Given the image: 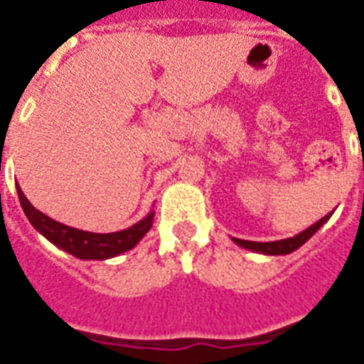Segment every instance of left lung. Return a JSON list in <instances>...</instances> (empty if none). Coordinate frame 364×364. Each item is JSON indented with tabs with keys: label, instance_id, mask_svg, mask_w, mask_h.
<instances>
[{
	"label": "left lung",
	"instance_id": "8db88e82",
	"mask_svg": "<svg viewBox=\"0 0 364 364\" xmlns=\"http://www.w3.org/2000/svg\"><path fill=\"white\" fill-rule=\"evenodd\" d=\"M334 211H331V213H327V215L323 217V219H319L317 223H314L311 227H308L306 230H302V232H299L296 236H293V238H285V240H277V242H249V240H240V238H232V242L236 243V245H240V247L243 249H249V251H253V253H260V255H289L293 253V251H296V249L300 247V245H304L308 240L314 236V234L319 230V228L325 225V223L331 219V215H333Z\"/></svg>",
	"mask_w": 364,
	"mask_h": 364
}]
</instances>
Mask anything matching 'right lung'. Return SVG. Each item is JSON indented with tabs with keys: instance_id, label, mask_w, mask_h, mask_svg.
I'll return each instance as SVG.
<instances>
[{
	"instance_id": "obj_1",
	"label": "right lung",
	"mask_w": 364,
	"mask_h": 364,
	"mask_svg": "<svg viewBox=\"0 0 364 364\" xmlns=\"http://www.w3.org/2000/svg\"><path fill=\"white\" fill-rule=\"evenodd\" d=\"M16 193H18L20 205H22L28 221L31 223V227L36 228L39 234H43L48 242L54 243L56 247L64 249L65 253L73 255V257L81 260H105L126 253L132 247H136L139 240L153 227L154 211H151V213L143 217L141 221H137L130 228H124V230H119V232H87V230H79V228L62 225V223L54 221L48 215H45L43 211L36 210L30 204V200L26 198L18 185H16Z\"/></svg>"
}]
</instances>
